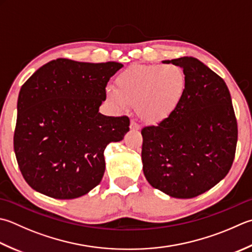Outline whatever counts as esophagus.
I'll list each match as a JSON object with an SVG mask.
<instances>
[{"mask_svg": "<svg viewBox=\"0 0 252 252\" xmlns=\"http://www.w3.org/2000/svg\"><path fill=\"white\" fill-rule=\"evenodd\" d=\"M130 127H131V130H135V131H137V130H140V129H141L140 125H137V123H136L135 121H131Z\"/></svg>", "mask_w": 252, "mask_h": 252, "instance_id": "34e87169", "label": "esophagus"}]
</instances>
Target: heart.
Masks as SVG:
<instances>
[{
	"label": "heart",
	"instance_id": "b5f03b06",
	"mask_svg": "<svg viewBox=\"0 0 252 252\" xmlns=\"http://www.w3.org/2000/svg\"><path fill=\"white\" fill-rule=\"evenodd\" d=\"M187 87L186 73L177 64H139L118 74L115 87H107L106 96L121 111L135 106L141 120L155 125L176 111Z\"/></svg>",
	"mask_w": 252,
	"mask_h": 252
}]
</instances>
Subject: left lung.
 Here are the masks:
<instances>
[{
	"mask_svg": "<svg viewBox=\"0 0 252 252\" xmlns=\"http://www.w3.org/2000/svg\"><path fill=\"white\" fill-rule=\"evenodd\" d=\"M164 62L184 68L188 87L169 118L142 129L143 171L155 189L191 199L228 174L237 145V120L227 85L205 64L191 57Z\"/></svg>",
	"mask_w": 252,
	"mask_h": 252,
	"instance_id": "obj_1",
	"label": "left lung"
}]
</instances>
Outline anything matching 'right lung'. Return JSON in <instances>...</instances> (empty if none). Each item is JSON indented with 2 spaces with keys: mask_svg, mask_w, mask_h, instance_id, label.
<instances>
[{
  "mask_svg": "<svg viewBox=\"0 0 252 252\" xmlns=\"http://www.w3.org/2000/svg\"><path fill=\"white\" fill-rule=\"evenodd\" d=\"M118 62L57 59L34 72L21 88L14 151L27 184L53 199H75L100 184L103 151L129 131L126 116L99 112Z\"/></svg>",
  "mask_w": 252,
  "mask_h": 252,
  "instance_id": "add662e5",
  "label": "right lung"
}]
</instances>
